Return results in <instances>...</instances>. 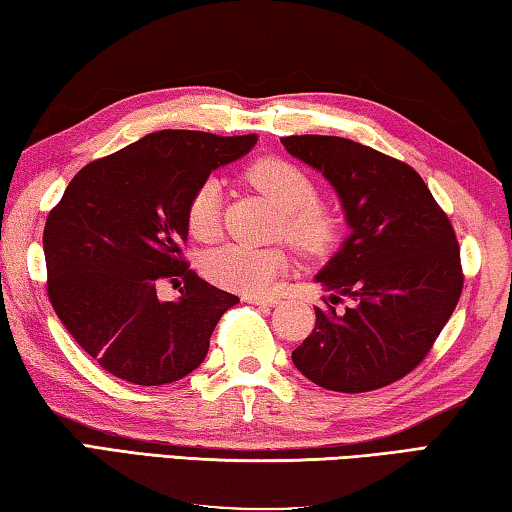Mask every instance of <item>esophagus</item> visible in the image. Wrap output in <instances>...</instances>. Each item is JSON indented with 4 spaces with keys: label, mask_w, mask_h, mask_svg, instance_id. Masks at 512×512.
<instances>
[{
    "label": "esophagus",
    "mask_w": 512,
    "mask_h": 512,
    "mask_svg": "<svg viewBox=\"0 0 512 512\" xmlns=\"http://www.w3.org/2000/svg\"><path fill=\"white\" fill-rule=\"evenodd\" d=\"M242 299H245L247 303H254V306H276V303H279V299L276 297H265V294H258V297L256 294H245Z\"/></svg>",
    "instance_id": "obj_1"
}]
</instances>
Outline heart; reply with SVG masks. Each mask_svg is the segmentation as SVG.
<instances>
[{"instance_id":"1","label":"heart","mask_w":512,"mask_h":512,"mask_svg":"<svg viewBox=\"0 0 512 512\" xmlns=\"http://www.w3.org/2000/svg\"><path fill=\"white\" fill-rule=\"evenodd\" d=\"M247 179L281 215V231L303 254H321L333 245L339 231L337 215L317 202V186L308 173L288 159L267 157L247 170ZM222 184L206 177L188 197L186 222L197 240H213L220 231ZM288 256L279 247H249L229 242L213 249L204 261V272L227 290L261 294L272 288Z\"/></svg>"}]
</instances>
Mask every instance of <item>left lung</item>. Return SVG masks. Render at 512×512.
<instances>
[{"instance_id":"8db88e82","label":"left lung","mask_w":512,"mask_h":512,"mask_svg":"<svg viewBox=\"0 0 512 512\" xmlns=\"http://www.w3.org/2000/svg\"><path fill=\"white\" fill-rule=\"evenodd\" d=\"M292 157L335 188L351 236L317 274L330 294L356 301L339 316L324 299L315 328L292 353L319 387L382 389L425 360L459 303L461 249L445 211L405 161L342 137H283Z\"/></svg>"}]
</instances>
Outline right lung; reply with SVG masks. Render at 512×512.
Wrapping results in <instances>:
<instances>
[{
  "label": "right lung",
  "mask_w": 512,
  "mask_h": 512,
  "mask_svg": "<svg viewBox=\"0 0 512 512\" xmlns=\"http://www.w3.org/2000/svg\"><path fill=\"white\" fill-rule=\"evenodd\" d=\"M256 139L146 134L87 164L51 209L42 236L49 301L78 346L114 378L159 387L204 362L215 324L238 297L188 270V197ZM161 280H182L183 297L161 302Z\"/></svg>",
  "instance_id": "right-lung-1"
}]
</instances>
